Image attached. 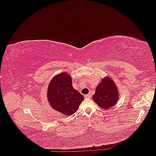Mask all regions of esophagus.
I'll list each match as a JSON object with an SVG mask.
<instances>
[{
	"mask_svg": "<svg viewBox=\"0 0 156 156\" xmlns=\"http://www.w3.org/2000/svg\"><path fill=\"white\" fill-rule=\"evenodd\" d=\"M84 98H90V94H86V95H84Z\"/></svg>",
	"mask_w": 156,
	"mask_h": 156,
	"instance_id": "34e87169",
	"label": "esophagus"
}]
</instances>
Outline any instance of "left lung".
Here are the masks:
<instances>
[{
  "label": "left lung",
  "instance_id": "1",
  "mask_svg": "<svg viewBox=\"0 0 156 156\" xmlns=\"http://www.w3.org/2000/svg\"><path fill=\"white\" fill-rule=\"evenodd\" d=\"M92 98L100 107L107 109L115 105L119 99V92L112 79L106 77L98 84Z\"/></svg>",
  "mask_w": 156,
  "mask_h": 156
}]
</instances>
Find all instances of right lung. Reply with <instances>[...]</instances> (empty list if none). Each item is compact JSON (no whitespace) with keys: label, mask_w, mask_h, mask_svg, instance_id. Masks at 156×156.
Instances as JSON below:
<instances>
[{"label":"right lung","mask_w":156,"mask_h":156,"mask_svg":"<svg viewBox=\"0 0 156 156\" xmlns=\"http://www.w3.org/2000/svg\"><path fill=\"white\" fill-rule=\"evenodd\" d=\"M72 80L66 73H60L51 80L48 98L54 109L63 115H72L76 112L84 97L72 86Z\"/></svg>","instance_id":"obj_1"}]
</instances>
